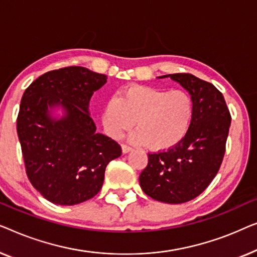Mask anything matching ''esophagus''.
Here are the masks:
<instances>
[{
    "instance_id": "obj_1",
    "label": "esophagus",
    "mask_w": 257,
    "mask_h": 257,
    "mask_svg": "<svg viewBox=\"0 0 257 257\" xmlns=\"http://www.w3.org/2000/svg\"><path fill=\"white\" fill-rule=\"evenodd\" d=\"M132 150H133L132 148H130L129 146H127V144H122V153H123V154H128Z\"/></svg>"
}]
</instances>
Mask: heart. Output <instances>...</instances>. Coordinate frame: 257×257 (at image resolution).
<instances>
[{
  "label": "heart",
  "instance_id": "obj_1",
  "mask_svg": "<svg viewBox=\"0 0 257 257\" xmlns=\"http://www.w3.org/2000/svg\"><path fill=\"white\" fill-rule=\"evenodd\" d=\"M193 116L194 101L186 91L129 86L106 103L101 122L113 139H120L135 123L137 130L130 136L132 142L166 150L185 139Z\"/></svg>",
  "mask_w": 257,
  "mask_h": 257
}]
</instances>
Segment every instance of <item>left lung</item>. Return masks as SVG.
Returning <instances> with one entry per match:
<instances>
[{
    "instance_id": "8db88e82",
    "label": "left lung",
    "mask_w": 257,
    "mask_h": 257,
    "mask_svg": "<svg viewBox=\"0 0 257 257\" xmlns=\"http://www.w3.org/2000/svg\"><path fill=\"white\" fill-rule=\"evenodd\" d=\"M186 89L194 101L192 124L182 142L148 154L140 175L143 192L155 200L183 204L204 192L218 173L230 127L229 110L214 85L190 73L162 75Z\"/></svg>"
}]
</instances>
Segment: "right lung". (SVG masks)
Instances as JSON below:
<instances>
[{"mask_svg":"<svg viewBox=\"0 0 257 257\" xmlns=\"http://www.w3.org/2000/svg\"><path fill=\"white\" fill-rule=\"evenodd\" d=\"M104 74L70 66L46 72L25 89L17 116V135L32 186L57 205H77L101 190L104 170L120 157L121 147L96 133L88 113ZM60 106L64 115H52Z\"/></svg>","mask_w":257,"mask_h":257,"instance_id":"right-lung-1","label":"right lung"}]
</instances>
